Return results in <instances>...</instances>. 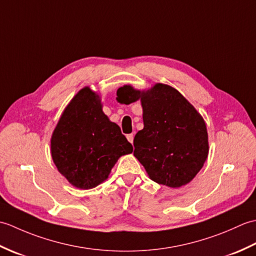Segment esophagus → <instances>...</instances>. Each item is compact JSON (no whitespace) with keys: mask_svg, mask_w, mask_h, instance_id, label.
<instances>
[{"mask_svg":"<svg viewBox=\"0 0 256 256\" xmlns=\"http://www.w3.org/2000/svg\"><path fill=\"white\" fill-rule=\"evenodd\" d=\"M126 138L130 143H133V140H134V134L131 133V134H128L126 135Z\"/></svg>","mask_w":256,"mask_h":256,"instance_id":"1","label":"esophagus"}]
</instances>
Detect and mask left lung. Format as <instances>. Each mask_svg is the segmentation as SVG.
<instances>
[{
    "label": "left lung",
    "mask_w": 256,
    "mask_h": 256,
    "mask_svg": "<svg viewBox=\"0 0 256 256\" xmlns=\"http://www.w3.org/2000/svg\"><path fill=\"white\" fill-rule=\"evenodd\" d=\"M116 96L142 102L144 128L134 138V156L152 180L178 188L194 179L209 152L206 123L196 108L176 89L162 84L146 92L124 86Z\"/></svg>",
    "instance_id": "left-lung-1"
}]
</instances>
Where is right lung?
I'll return each mask as SVG.
<instances>
[{"mask_svg":"<svg viewBox=\"0 0 256 256\" xmlns=\"http://www.w3.org/2000/svg\"><path fill=\"white\" fill-rule=\"evenodd\" d=\"M132 152V144L102 112L99 96L88 86L64 108L52 136L57 170L80 189L94 188L106 180L118 157Z\"/></svg>","mask_w":256,"mask_h":256,"instance_id":"right-lung-1","label":"right lung"}]
</instances>
